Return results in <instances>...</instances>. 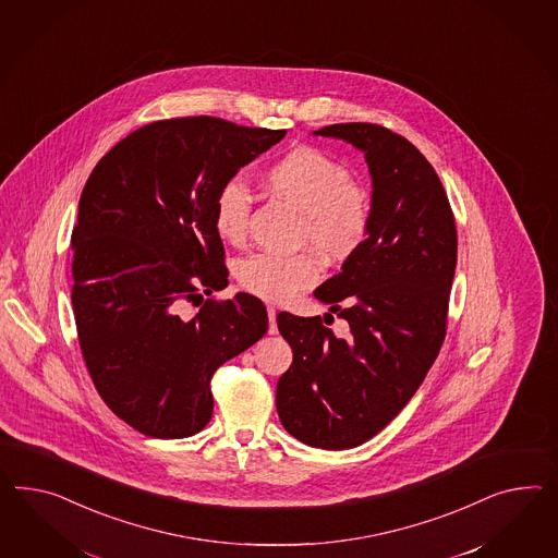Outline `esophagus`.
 <instances>
[{"label": "esophagus", "mask_w": 558, "mask_h": 558, "mask_svg": "<svg viewBox=\"0 0 558 558\" xmlns=\"http://www.w3.org/2000/svg\"><path fill=\"white\" fill-rule=\"evenodd\" d=\"M276 315H278V311L274 308V306H268V318H270V335H276L278 332V325H276Z\"/></svg>", "instance_id": "1"}]
</instances>
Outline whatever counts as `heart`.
<instances>
[{
	"label": "heart",
	"mask_w": 558,
	"mask_h": 558,
	"mask_svg": "<svg viewBox=\"0 0 558 558\" xmlns=\"http://www.w3.org/2000/svg\"><path fill=\"white\" fill-rule=\"evenodd\" d=\"M271 195L301 211L299 241L317 247L329 262L355 256L369 238L374 211L347 166L317 148L302 146L278 158L264 174ZM252 193L238 181L223 182L213 201V226L221 240L241 243L247 235ZM240 287L264 301L284 302L320 278V264L308 250L296 254L254 252L235 266Z\"/></svg>",
	"instance_id": "heart-1"
}]
</instances>
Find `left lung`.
<instances>
[{
  "instance_id": "1",
  "label": "left lung",
  "mask_w": 558,
  "mask_h": 558,
  "mask_svg": "<svg viewBox=\"0 0 558 558\" xmlns=\"http://www.w3.org/2000/svg\"><path fill=\"white\" fill-rule=\"evenodd\" d=\"M317 136L365 151L374 181L372 231L343 270L315 290L331 313L278 315L292 365L278 379L282 426L304 445L360 447L398 416L447 335L457 227L435 168L407 137L377 123H332ZM348 320L345 338L324 325Z\"/></svg>"
}]
</instances>
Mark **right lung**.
I'll return each mask as SVG.
<instances>
[{
    "instance_id": "add662e5",
    "label": "right lung",
    "mask_w": 558,
    "mask_h": 558,
    "mask_svg": "<svg viewBox=\"0 0 558 558\" xmlns=\"http://www.w3.org/2000/svg\"><path fill=\"white\" fill-rule=\"evenodd\" d=\"M284 136L211 116L154 121L107 151L83 189L71 268L78 345L104 402L146 437L203 430L213 374L268 331L256 296H213L229 284L213 201Z\"/></svg>"
}]
</instances>
